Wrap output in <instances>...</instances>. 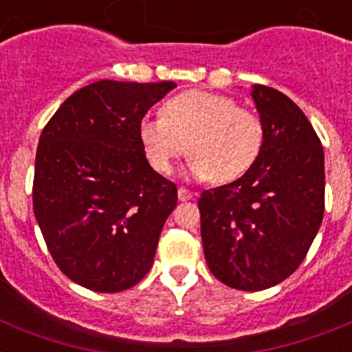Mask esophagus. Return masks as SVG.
<instances>
[{
  "label": "esophagus",
  "mask_w": 352,
  "mask_h": 352,
  "mask_svg": "<svg viewBox=\"0 0 352 352\" xmlns=\"http://www.w3.org/2000/svg\"><path fill=\"white\" fill-rule=\"evenodd\" d=\"M177 195H179V199L181 201H190V199L193 197V192H190L188 188H179V192H177Z\"/></svg>",
  "instance_id": "obj_1"
}]
</instances>
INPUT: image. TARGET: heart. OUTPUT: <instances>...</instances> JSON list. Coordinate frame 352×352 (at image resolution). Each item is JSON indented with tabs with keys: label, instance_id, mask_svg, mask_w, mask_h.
I'll return each mask as SVG.
<instances>
[{
	"label": "heart",
	"instance_id": "b5f03b06",
	"mask_svg": "<svg viewBox=\"0 0 352 352\" xmlns=\"http://www.w3.org/2000/svg\"><path fill=\"white\" fill-rule=\"evenodd\" d=\"M138 138L157 173L168 175L188 151L193 177L232 182L259 157L265 129L254 109L237 106L230 96L186 91L166 102L162 115L144 117Z\"/></svg>",
	"mask_w": 352,
	"mask_h": 352
}]
</instances>
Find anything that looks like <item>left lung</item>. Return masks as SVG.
<instances>
[{
  "label": "left lung",
  "instance_id": "1",
  "mask_svg": "<svg viewBox=\"0 0 352 352\" xmlns=\"http://www.w3.org/2000/svg\"><path fill=\"white\" fill-rule=\"evenodd\" d=\"M265 138L237 181L201 193L204 257L221 283L263 290L305 259L325 210L323 146L309 118L274 87H252Z\"/></svg>",
  "mask_w": 352,
  "mask_h": 352
}]
</instances>
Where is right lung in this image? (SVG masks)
<instances>
[{
    "label": "right lung",
    "instance_id": "add662e5",
    "mask_svg": "<svg viewBox=\"0 0 352 352\" xmlns=\"http://www.w3.org/2000/svg\"><path fill=\"white\" fill-rule=\"evenodd\" d=\"M173 87L100 80L69 96L41 131L36 221L58 268L85 289L122 292L153 265L177 186L149 166L138 124Z\"/></svg>",
    "mask_w": 352,
    "mask_h": 352
}]
</instances>
